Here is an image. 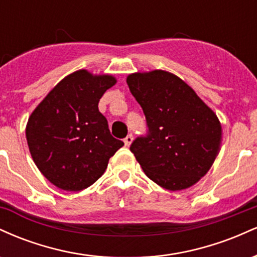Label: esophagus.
<instances>
[{"label": "esophagus", "instance_id": "34e87169", "mask_svg": "<svg viewBox=\"0 0 257 257\" xmlns=\"http://www.w3.org/2000/svg\"><path fill=\"white\" fill-rule=\"evenodd\" d=\"M124 144H125V146H129L132 144V141H133V134H129V135H126V137L124 138Z\"/></svg>", "mask_w": 257, "mask_h": 257}]
</instances>
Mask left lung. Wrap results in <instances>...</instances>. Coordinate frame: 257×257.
<instances>
[{
    "label": "left lung",
    "instance_id": "left-lung-1",
    "mask_svg": "<svg viewBox=\"0 0 257 257\" xmlns=\"http://www.w3.org/2000/svg\"><path fill=\"white\" fill-rule=\"evenodd\" d=\"M126 83L146 118V134L131 145L144 172L169 191L196 184L219 153L221 124L216 114L173 73H133Z\"/></svg>",
    "mask_w": 257,
    "mask_h": 257
}]
</instances>
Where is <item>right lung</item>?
<instances>
[{
    "mask_svg": "<svg viewBox=\"0 0 257 257\" xmlns=\"http://www.w3.org/2000/svg\"><path fill=\"white\" fill-rule=\"evenodd\" d=\"M116 83L112 76L79 70L65 77L35 108L26 140L40 172L65 191L89 187L124 143L113 138L99 100Z\"/></svg>",
    "mask_w": 257,
    "mask_h": 257,
    "instance_id": "obj_1",
    "label": "right lung"
}]
</instances>
